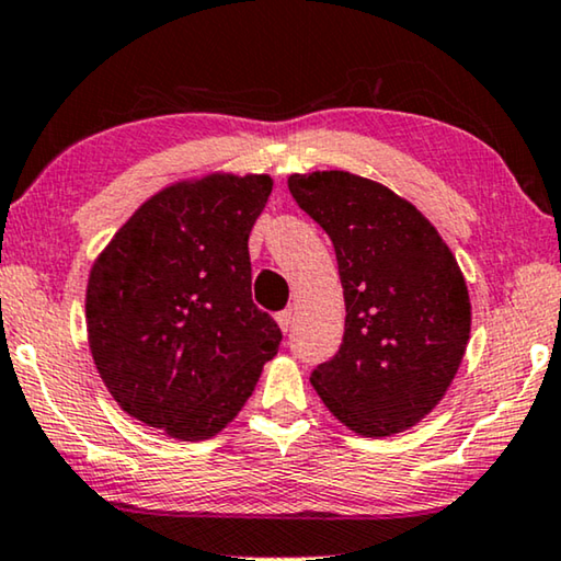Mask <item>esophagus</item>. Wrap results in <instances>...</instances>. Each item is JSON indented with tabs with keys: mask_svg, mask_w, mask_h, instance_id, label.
I'll use <instances>...</instances> for the list:
<instances>
[{
	"mask_svg": "<svg viewBox=\"0 0 561 561\" xmlns=\"http://www.w3.org/2000/svg\"><path fill=\"white\" fill-rule=\"evenodd\" d=\"M274 317H277V324L282 328V332H289L291 322H295V314H291V309H282V312H277Z\"/></svg>",
	"mask_w": 561,
	"mask_h": 561,
	"instance_id": "esophagus-1",
	"label": "esophagus"
}]
</instances>
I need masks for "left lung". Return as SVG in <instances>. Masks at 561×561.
Wrapping results in <instances>:
<instances>
[{
	"instance_id": "obj_1",
	"label": "left lung",
	"mask_w": 561,
	"mask_h": 561,
	"mask_svg": "<svg viewBox=\"0 0 561 561\" xmlns=\"http://www.w3.org/2000/svg\"><path fill=\"white\" fill-rule=\"evenodd\" d=\"M297 206L332 239L345 334L312 386L367 438L411 428L446 396L463 360L471 302L436 227L382 183L347 171L289 175Z\"/></svg>"
}]
</instances>
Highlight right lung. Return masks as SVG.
<instances>
[{"label": "right lung", "mask_w": 561, "mask_h": 561, "mask_svg": "<svg viewBox=\"0 0 561 561\" xmlns=\"http://www.w3.org/2000/svg\"><path fill=\"white\" fill-rule=\"evenodd\" d=\"M270 175L208 173L150 196L95 259L85 317L95 367L125 413L179 440L211 438L277 355L252 302L249 233Z\"/></svg>", "instance_id": "right-lung-1"}]
</instances>
